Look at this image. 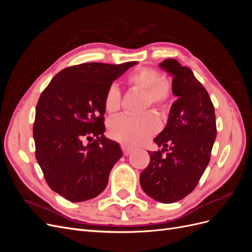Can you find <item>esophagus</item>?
<instances>
[{
    "label": "esophagus",
    "mask_w": 252,
    "mask_h": 252,
    "mask_svg": "<svg viewBox=\"0 0 252 252\" xmlns=\"http://www.w3.org/2000/svg\"><path fill=\"white\" fill-rule=\"evenodd\" d=\"M122 150H123L124 156H129V155L131 154V151H132L131 148H129V147L125 146V145H122Z\"/></svg>",
    "instance_id": "1"
}]
</instances>
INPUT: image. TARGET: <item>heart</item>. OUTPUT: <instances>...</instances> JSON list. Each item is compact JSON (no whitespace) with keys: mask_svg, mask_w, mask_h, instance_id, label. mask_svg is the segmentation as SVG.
I'll return each mask as SVG.
<instances>
[{"mask_svg":"<svg viewBox=\"0 0 252 252\" xmlns=\"http://www.w3.org/2000/svg\"><path fill=\"white\" fill-rule=\"evenodd\" d=\"M126 83L129 87L144 91L145 106H158L166 108L171 102L172 88L170 83L162 78L156 68L142 67L128 75ZM121 91L116 85H111L104 96V107L109 114L120 109ZM158 129L157 121L149 114L139 118L119 117L110 121L108 133L113 140L123 143L126 146H136Z\"/></svg>","mask_w":252,"mask_h":252,"instance_id":"obj_1","label":"heart"}]
</instances>
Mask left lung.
<instances>
[{
	"instance_id": "8db88e82",
	"label": "left lung",
	"mask_w": 252,
	"mask_h": 252,
	"mask_svg": "<svg viewBox=\"0 0 252 252\" xmlns=\"http://www.w3.org/2000/svg\"><path fill=\"white\" fill-rule=\"evenodd\" d=\"M159 67L172 77V94L178 100L171 105L166 127L154 140L163 148L148 151L150 162L140 183L152 199L170 204L196 187L210 161L217 125L209 94L192 70L174 59L165 60Z\"/></svg>"
}]
</instances>
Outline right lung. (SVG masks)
<instances>
[{
  "instance_id": "1",
  "label": "right lung",
  "mask_w": 252,
  "mask_h": 252,
  "mask_svg": "<svg viewBox=\"0 0 252 252\" xmlns=\"http://www.w3.org/2000/svg\"><path fill=\"white\" fill-rule=\"evenodd\" d=\"M135 64L68 67L42 93L33 125L35 158L48 186L66 200L97 196L123 156L120 145L104 135V96L112 82ZM85 139L94 141L85 145Z\"/></svg>"
}]
</instances>
